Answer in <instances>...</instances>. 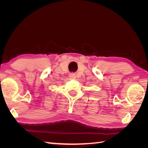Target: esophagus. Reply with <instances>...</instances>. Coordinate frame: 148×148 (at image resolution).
<instances>
[{
    "instance_id": "esophagus-1",
    "label": "esophagus",
    "mask_w": 148,
    "mask_h": 148,
    "mask_svg": "<svg viewBox=\"0 0 148 148\" xmlns=\"http://www.w3.org/2000/svg\"><path fill=\"white\" fill-rule=\"evenodd\" d=\"M69 77L71 79H76V75L74 73H70L69 75Z\"/></svg>"
}]
</instances>
